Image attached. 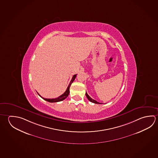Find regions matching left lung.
<instances>
[{"mask_svg": "<svg viewBox=\"0 0 158 158\" xmlns=\"http://www.w3.org/2000/svg\"><path fill=\"white\" fill-rule=\"evenodd\" d=\"M85 95L86 97H87V98H88V99L90 102H93V103H95V104H102V103L98 102H97V101L91 98H90V97L89 96L88 94H87L86 92Z\"/></svg>", "mask_w": 158, "mask_h": 158, "instance_id": "left-lung-1", "label": "left lung"}]
</instances>
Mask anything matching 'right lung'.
<instances>
[{
  "mask_svg": "<svg viewBox=\"0 0 158 158\" xmlns=\"http://www.w3.org/2000/svg\"><path fill=\"white\" fill-rule=\"evenodd\" d=\"M76 77H77V74H75V75H73L72 79V80L70 81V82L69 84V85H68V88H67L66 91L64 92V94H62V95H61L60 96H59V97H58V98H55V99H45V98H42V97H41V96H40L38 93V95H39L40 97H42V98H43V99H44L45 100L47 101L48 102H61L62 100H63L65 99V98H67V97L69 95V94L70 93V86L71 85L72 83L74 81V80H75Z\"/></svg>",
  "mask_w": 158,
  "mask_h": 158,
  "instance_id": "add662e5",
  "label": "right lung"
}]
</instances>
